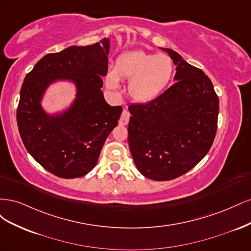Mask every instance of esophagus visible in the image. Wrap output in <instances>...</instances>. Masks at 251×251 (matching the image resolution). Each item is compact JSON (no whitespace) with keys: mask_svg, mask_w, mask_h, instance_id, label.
I'll return each mask as SVG.
<instances>
[{"mask_svg":"<svg viewBox=\"0 0 251 251\" xmlns=\"http://www.w3.org/2000/svg\"><path fill=\"white\" fill-rule=\"evenodd\" d=\"M128 119H130V113H128L126 110H124L123 114H121L120 119H119V124L123 126H126L128 123Z\"/></svg>","mask_w":251,"mask_h":251,"instance_id":"esophagus-1","label":"esophagus"}]
</instances>
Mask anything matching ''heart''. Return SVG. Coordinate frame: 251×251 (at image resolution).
Here are the masks:
<instances>
[{
	"label": "heart",
	"mask_w": 251,
	"mask_h": 251,
	"mask_svg": "<svg viewBox=\"0 0 251 251\" xmlns=\"http://www.w3.org/2000/svg\"><path fill=\"white\" fill-rule=\"evenodd\" d=\"M174 71L172 58L166 54L128 51L120 54L114 70L107 76L109 89L119 88V79L128 80L127 93L137 102H150L162 92Z\"/></svg>",
	"instance_id": "heart-1"
}]
</instances>
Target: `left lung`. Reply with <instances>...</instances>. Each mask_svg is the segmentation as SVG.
I'll use <instances>...</instances> for the list:
<instances>
[{"instance_id":"8db88e82","label":"left lung","mask_w":251,"mask_h":251,"mask_svg":"<svg viewBox=\"0 0 251 251\" xmlns=\"http://www.w3.org/2000/svg\"><path fill=\"white\" fill-rule=\"evenodd\" d=\"M176 65V82L147 103L128 105V147L144 177L178 178L208 153L214 142L219 98L207 75L176 51L161 48Z\"/></svg>"}]
</instances>
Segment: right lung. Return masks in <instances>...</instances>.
Masks as SVG:
<instances>
[{
    "mask_svg": "<svg viewBox=\"0 0 251 251\" xmlns=\"http://www.w3.org/2000/svg\"><path fill=\"white\" fill-rule=\"evenodd\" d=\"M109 50V39H102L91 46L49 53L22 85L17 121L23 143L45 170L59 178H78L92 171L118 124L123 108L105 102L100 90ZM58 79L73 81L78 94L71 108L51 117L42 110L40 100L50 83Z\"/></svg>",
    "mask_w": 251,
    "mask_h": 251,
    "instance_id": "1",
    "label": "right lung"
}]
</instances>
